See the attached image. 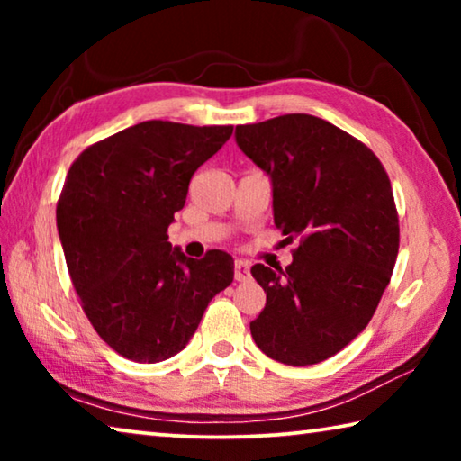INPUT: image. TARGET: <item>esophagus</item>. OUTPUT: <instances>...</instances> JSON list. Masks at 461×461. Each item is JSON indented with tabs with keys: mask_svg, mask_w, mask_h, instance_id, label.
Listing matches in <instances>:
<instances>
[{
	"mask_svg": "<svg viewBox=\"0 0 461 461\" xmlns=\"http://www.w3.org/2000/svg\"><path fill=\"white\" fill-rule=\"evenodd\" d=\"M248 276H249L248 262H244V260H236V262H233V278H236L238 283H241V280H246Z\"/></svg>",
	"mask_w": 461,
	"mask_h": 461,
	"instance_id": "obj_1",
	"label": "esophagus"
}]
</instances>
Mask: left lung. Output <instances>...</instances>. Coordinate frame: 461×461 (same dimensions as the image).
I'll list each match as a JSON object with an SVG mask.
<instances>
[{
	"mask_svg": "<svg viewBox=\"0 0 461 461\" xmlns=\"http://www.w3.org/2000/svg\"><path fill=\"white\" fill-rule=\"evenodd\" d=\"M236 142L272 178L275 225L296 240L293 262L254 264L267 305L249 323L272 360L309 366L338 354L376 311L399 254V213L368 146L307 113L236 128Z\"/></svg>",
	"mask_w": 461,
	"mask_h": 461,
	"instance_id": "8db88e82",
	"label": "left lung"
}]
</instances>
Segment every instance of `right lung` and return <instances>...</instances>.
I'll return each mask as SVG.
<instances>
[{"mask_svg":"<svg viewBox=\"0 0 461 461\" xmlns=\"http://www.w3.org/2000/svg\"><path fill=\"white\" fill-rule=\"evenodd\" d=\"M233 126L150 120L91 144L68 168L57 228L71 283L99 338L131 362L181 352L213 296L231 285L233 260H201L170 246L191 176Z\"/></svg>","mask_w":461,"mask_h":461,"instance_id":"right-lung-1","label":"right lung"}]
</instances>
